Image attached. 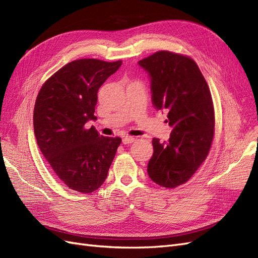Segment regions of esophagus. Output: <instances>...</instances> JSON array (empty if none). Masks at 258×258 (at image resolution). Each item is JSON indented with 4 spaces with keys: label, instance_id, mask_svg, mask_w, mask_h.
I'll list each match as a JSON object with an SVG mask.
<instances>
[{
    "label": "esophagus",
    "instance_id": "1",
    "mask_svg": "<svg viewBox=\"0 0 258 258\" xmlns=\"http://www.w3.org/2000/svg\"><path fill=\"white\" fill-rule=\"evenodd\" d=\"M136 141V138L135 137H130V136H126L122 138V143L123 144H129V143H132Z\"/></svg>",
    "mask_w": 258,
    "mask_h": 258
}]
</instances>
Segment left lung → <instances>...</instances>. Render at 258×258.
<instances>
[{"instance_id": "1", "label": "left lung", "mask_w": 258, "mask_h": 258, "mask_svg": "<svg viewBox=\"0 0 258 258\" xmlns=\"http://www.w3.org/2000/svg\"><path fill=\"white\" fill-rule=\"evenodd\" d=\"M139 64L151 77L154 106L169 112L166 122L172 128L167 142L153 139L147 173L156 184L175 188L188 181L208 157L215 126L212 96L188 56L160 50Z\"/></svg>"}]
</instances>
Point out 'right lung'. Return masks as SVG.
<instances>
[{"label": "right lung", "instance_id": "1", "mask_svg": "<svg viewBox=\"0 0 258 258\" xmlns=\"http://www.w3.org/2000/svg\"><path fill=\"white\" fill-rule=\"evenodd\" d=\"M122 61L74 60L46 81L33 113L38 147L56 175L70 189L97 190L107 176L121 139L100 136L86 122L96 120L98 90Z\"/></svg>", "mask_w": 258, "mask_h": 258}]
</instances>
